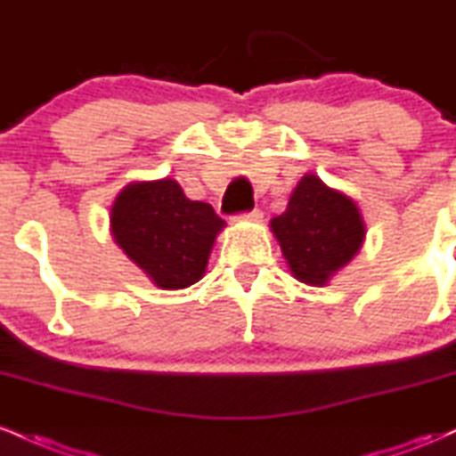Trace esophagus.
Returning <instances> with one entry per match:
<instances>
[{
	"instance_id": "esophagus-1",
	"label": "esophagus",
	"mask_w": 456,
	"mask_h": 456,
	"mask_svg": "<svg viewBox=\"0 0 456 456\" xmlns=\"http://www.w3.org/2000/svg\"><path fill=\"white\" fill-rule=\"evenodd\" d=\"M261 218H264V214H261L259 210H250V212H246V214H242V216H240V221H248V223H259Z\"/></svg>"
}]
</instances>
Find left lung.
<instances>
[{"label": "left lung", "mask_w": 456, "mask_h": 456, "mask_svg": "<svg viewBox=\"0 0 456 456\" xmlns=\"http://www.w3.org/2000/svg\"><path fill=\"white\" fill-rule=\"evenodd\" d=\"M270 232L294 279L326 287L362 248L366 224L352 197L306 174L291 192L287 210L270 221Z\"/></svg>", "instance_id": "obj_1"}]
</instances>
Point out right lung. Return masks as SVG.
<instances>
[{
    "label": "right lung",
    "instance_id": "right-lung-1",
    "mask_svg": "<svg viewBox=\"0 0 456 456\" xmlns=\"http://www.w3.org/2000/svg\"><path fill=\"white\" fill-rule=\"evenodd\" d=\"M109 223L115 244L160 289L201 281L224 227L210 203L191 201L174 177L130 182L115 197Z\"/></svg>",
    "mask_w": 456,
    "mask_h": 456
}]
</instances>
